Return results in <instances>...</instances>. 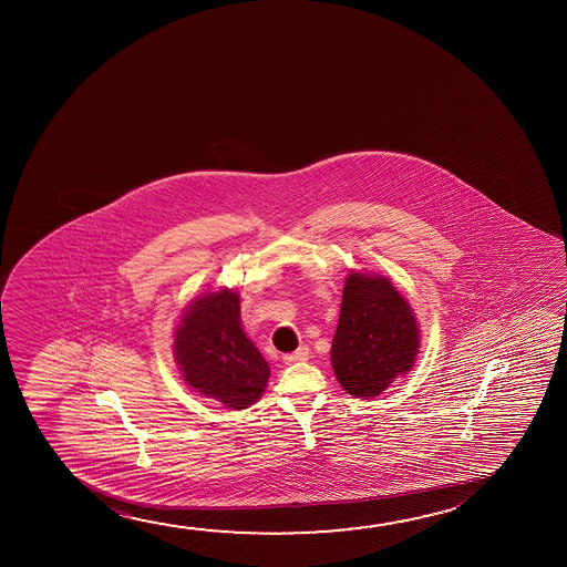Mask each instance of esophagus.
<instances>
[{
	"label": "esophagus",
	"instance_id": "obj_1",
	"mask_svg": "<svg viewBox=\"0 0 567 567\" xmlns=\"http://www.w3.org/2000/svg\"><path fill=\"white\" fill-rule=\"evenodd\" d=\"M308 358H310V349H308V347H300L296 352L285 354L282 360H285V364H295V362H303V360H308Z\"/></svg>",
	"mask_w": 567,
	"mask_h": 567
}]
</instances>
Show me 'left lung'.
Here are the masks:
<instances>
[{"label": "left lung", "instance_id": "1", "mask_svg": "<svg viewBox=\"0 0 567 567\" xmlns=\"http://www.w3.org/2000/svg\"><path fill=\"white\" fill-rule=\"evenodd\" d=\"M419 321L383 275L350 272L331 347L337 380L354 396L381 395L419 354Z\"/></svg>", "mask_w": 567, "mask_h": 567}]
</instances>
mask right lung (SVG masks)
<instances>
[{
	"label": "right lung",
	"mask_w": 567,
	"mask_h": 567,
	"mask_svg": "<svg viewBox=\"0 0 567 567\" xmlns=\"http://www.w3.org/2000/svg\"><path fill=\"white\" fill-rule=\"evenodd\" d=\"M174 337L179 372L195 393L236 411L264 395L271 370L241 329L240 296L234 290L197 296Z\"/></svg>",
	"instance_id": "right-lung-1"
}]
</instances>
